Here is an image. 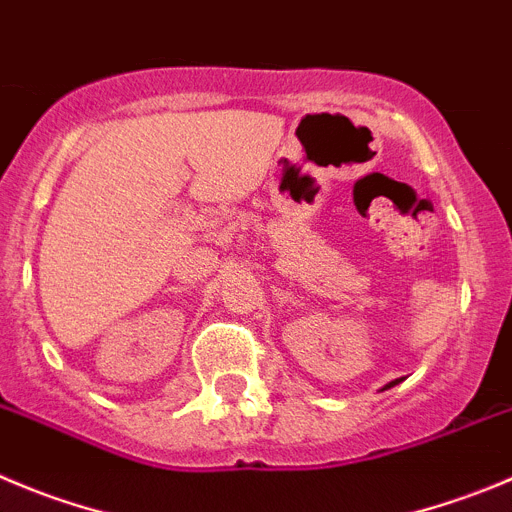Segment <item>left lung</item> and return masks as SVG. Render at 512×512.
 <instances>
[{
    "mask_svg": "<svg viewBox=\"0 0 512 512\" xmlns=\"http://www.w3.org/2000/svg\"><path fill=\"white\" fill-rule=\"evenodd\" d=\"M399 382H402V379H392V382H389V384H384L382 389H389V387H394V384H399Z\"/></svg>",
    "mask_w": 512,
    "mask_h": 512,
    "instance_id": "1",
    "label": "left lung"
}]
</instances>
